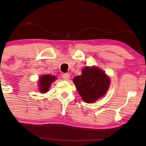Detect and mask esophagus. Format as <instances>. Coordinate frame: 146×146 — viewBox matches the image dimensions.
<instances>
[{
  "label": "esophagus",
  "instance_id": "esophagus-1",
  "mask_svg": "<svg viewBox=\"0 0 146 146\" xmlns=\"http://www.w3.org/2000/svg\"><path fill=\"white\" fill-rule=\"evenodd\" d=\"M62 77L63 79L65 80H68L70 79V74L68 73L62 74Z\"/></svg>",
  "mask_w": 146,
  "mask_h": 146
}]
</instances>
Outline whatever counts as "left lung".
I'll return each instance as SVG.
<instances>
[{
	"label": "left lung",
	"mask_w": 146,
	"mask_h": 146,
	"mask_svg": "<svg viewBox=\"0 0 146 146\" xmlns=\"http://www.w3.org/2000/svg\"><path fill=\"white\" fill-rule=\"evenodd\" d=\"M82 72V75L73 79L78 92L85 102H94L107 92L110 78L104 72L96 67H85Z\"/></svg>",
	"instance_id": "8db88e82"
}]
</instances>
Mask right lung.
<instances>
[{
	"instance_id": "add662e5",
	"label": "right lung",
	"mask_w": 146,
	"mask_h": 146,
	"mask_svg": "<svg viewBox=\"0 0 146 146\" xmlns=\"http://www.w3.org/2000/svg\"><path fill=\"white\" fill-rule=\"evenodd\" d=\"M56 80V76L52 75H43L42 76L39 80V90L42 93H45L48 91L50 84L53 81Z\"/></svg>"
}]
</instances>
